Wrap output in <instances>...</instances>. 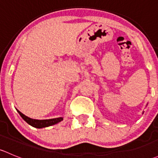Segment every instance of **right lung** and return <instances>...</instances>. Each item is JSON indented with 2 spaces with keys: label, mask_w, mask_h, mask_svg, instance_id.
I'll return each mask as SVG.
<instances>
[{
  "label": "right lung",
  "mask_w": 158,
  "mask_h": 158,
  "mask_svg": "<svg viewBox=\"0 0 158 158\" xmlns=\"http://www.w3.org/2000/svg\"><path fill=\"white\" fill-rule=\"evenodd\" d=\"M18 113L20 114V115L21 116L22 118L26 122H27L29 125L31 126L34 127V128H45V127L51 126L52 125H55V124L59 123L60 122L63 120V118H52V119H46V120H36V119H32L30 118L27 117V116L24 115L23 113L20 112V111H18Z\"/></svg>",
  "instance_id": "add662e5"
}]
</instances>
